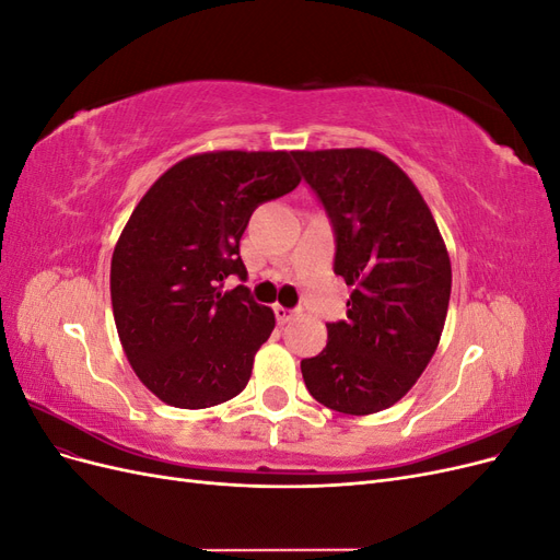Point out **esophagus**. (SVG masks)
Listing matches in <instances>:
<instances>
[{"instance_id": "1", "label": "esophagus", "mask_w": 560, "mask_h": 560, "mask_svg": "<svg viewBox=\"0 0 560 560\" xmlns=\"http://www.w3.org/2000/svg\"><path fill=\"white\" fill-rule=\"evenodd\" d=\"M292 317H294V311L284 308V306H276V319H278V325H287V322H290Z\"/></svg>"}]
</instances>
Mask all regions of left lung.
<instances>
[{
  "instance_id": "obj_1",
  "label": "left lung",
  "mask_w": 560,
  "mask_h": 560,
  "mask_svg": "<svg viewBox=\"0 0 560 560\" xmlns=\"http://www.w3.org/2000/svg\"><path fill=\"white\" fill-rule=\"evenodd\" d=\"M336 231L334 273L352 294L327 348L301 362L327 409L369 416L397 404L430 364L451 299V259L416 184L374 149L294 151Z\"/></svg>"
}]
</instances>
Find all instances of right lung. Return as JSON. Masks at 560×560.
<instances>
[{
	"label": "right lung",
	"mask_w": 560,
	"mask_h": 560,
	"mask_svg": "<svg viewBox=\"0 0 560 560\" xmlns=\"http://www.w3.org/2000/svg\"><path fill=\"white\" fill-rule=\"evenodd\" d=\"M299 182L294 151H202L135 206L112 254V308L132 371L161 401L208 409L245 389L276 315L245 284H222L247 278L252 212Z\"/></svg>",
	"instance_id": "add662e5"
}]
</instances>
